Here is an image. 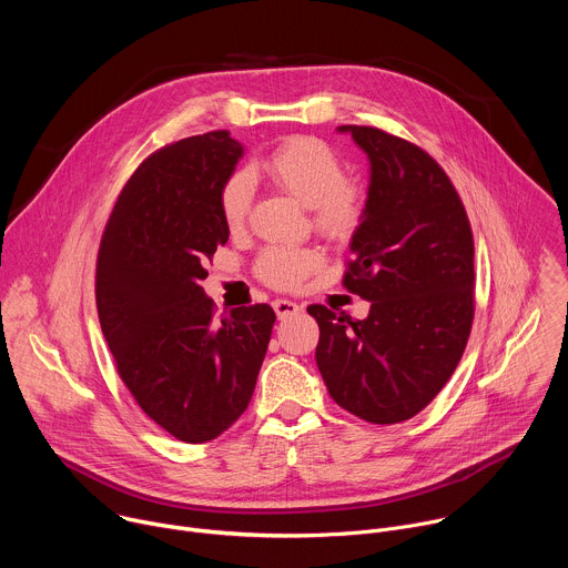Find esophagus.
Returning <instances> with one entry per match:
<instances>
[{
    "mask_svg": "<svg viewBox=\"0 0 568 568\" xmlns=\"http://www.w3.org/2000/svg\"><path fill=\"white\" fill-rule=\"evenodd\" d=\"M274 310H276V314H278V318L283 321V318H290V316H296L303 307L298 305V303H294V301H287V298H276L274 301Z\"/></svg>",
    "mask_w": 568,
    "mask_h": 568,
    "instance_id": "esophagus-1",
    "label": "esophagus"
}]
</instances>
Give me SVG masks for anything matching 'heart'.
Instances as JSON below:
<instances>
[{"instance_id": "b5f03b06", "label": "heart", "mask_w": 568, "mask_h": 568, "mask_svg": "<svg viewBox=\"0 0 568 568\" xmlns=\"http://www.w3.org/2000/svg\"><path fill=\"white\" fill-rule=\"evenodd\" d=\"M261 173L276 189L310 206L312 224L331 240H348L366 217L364 186L344 175L342 156L321 139L290 136L278 143L261 164ZM252 209V182L233 173L220 186V213L229 229L245 224ZM323 263L314 247L274 245L261 252L256 274L272 287L294 290Z\"/></svg>"}]
</instances>
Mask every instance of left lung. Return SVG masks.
<instances>
[{"label": "left lung", "instance_id": "1", "mask_svg": "<svg viewBox=\"0 0 568 568\" xmlns=\"http://www.w3.org/2000/svg\"><path fill=\"white\" fill-rule=\"evenodd\" d=\"M368 154L366 217L344 287L366 318L310 305L316 366L333 399L373 425L420 414L456 371L474 321V237L465 206L420 145L371 125H342Z\"/></svg>", "mask_w": 568, "mask_h": 568}]
</instances>
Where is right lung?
<instances>
[{"mask_svg":"<svg viewBox=\"0 0 568 568\" xmlns=\"http://www.w3.org/2000/svg\"><path fill=\"white\" fill-rule=\"evenodd\" d=\"M242 145L226 130L154 150L123 186L97 261V307L116 371L148 418L184 443L226 432L256 388L276 314L215 321L206 261L229 240L220 186Z\"/></svg>","mask_w":568,"mask_h":568,"instance_id":"1","label":"right lung"}]
</instances>
